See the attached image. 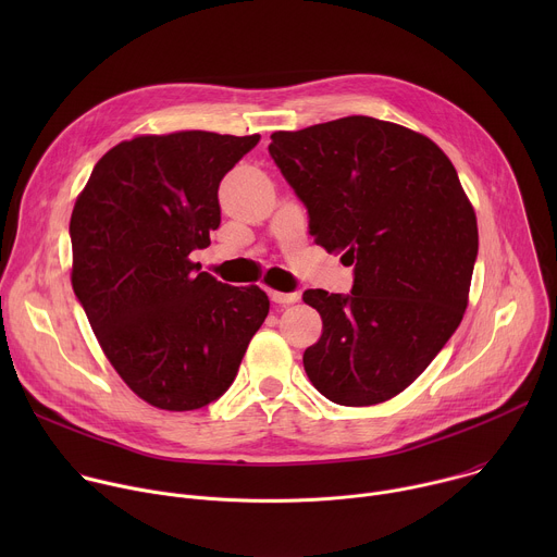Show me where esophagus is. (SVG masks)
Segmentation results:
<instances>
[{
	"instance_id": "34e87169",
	"label": "esophagus",
	"mask_w": 557,
	"mask_h": 557,
	"mask_svg": "<svg viewBox=\"0 0 557 557\" xmlns=\"http://www.w3.org/2000/svg\"><path fill=\"white\" fill-rule=\"evenodd\" d=\"M299 293L295 290V293H280V290H271V299L275 301V304H295V301H299Z\"/></svg>"
}]
</instances>
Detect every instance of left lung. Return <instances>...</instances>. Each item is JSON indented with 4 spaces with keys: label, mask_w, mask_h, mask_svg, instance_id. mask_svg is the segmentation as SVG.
Here are the masks:
<instances>
[{
    "label": "left lung",
    "mask_w": 557,
    "mask_h": 557,
    "mask_svg": "<svg viewBox=\"0 0 557 557\" xmlns=\"http://www.w3.org/2000/svg\"><path fill=\"white\" fill-rule=\"evenodd\" d=\"M271 140L314 243L355 267L348 295L304 293L324 322L304 370L333 404H383L462 320L479 256L475 213L443 149L396 123L346 116Z\"/></svg>",
    "instance_id": "left-lung-1"
}]
</instances>
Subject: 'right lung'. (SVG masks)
I'll use <instances>...</instances> for the list:
<instances>
[{
  "label": "right lung",
  "mask_w": 557,
  "mask_h": 557,
  "mask_svg": "<svg viewBox=\"0 0 557 557\" xmlns=\"http://www.w3.org/2000/svg\"><path fill=\"white\" fill-rule=\"evenodd\" d=\"M258 140L200 129L123 140L74 202V295L114 370L153 408L220 399L269 314L262 288L222 284L189 260L220 226V181Z\"/></svg>",
  "instance_id": "add662e5"
}]
</instances>
